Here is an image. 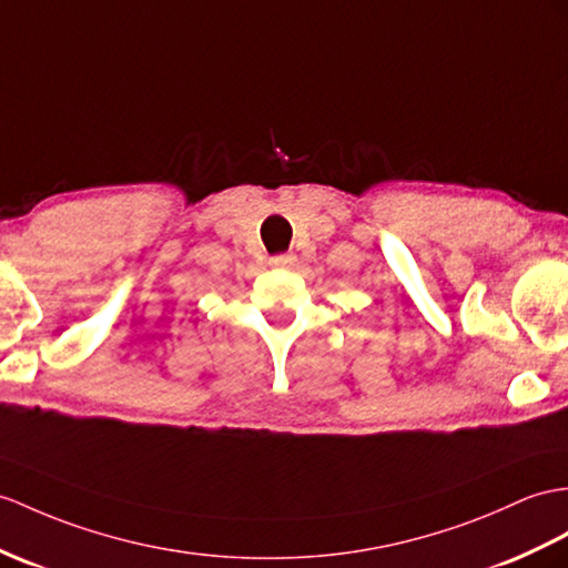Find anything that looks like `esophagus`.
<instances>
[{"label": "esophagus", "instance_id": "1", "mask_svg": "<svg viewBox=\"0 0 568 568\" xmlns=\"http://www.w3.org/2000/svg\"><path fill=\"white\" fill-rule=\"evenodd\" d=\"M294 262H296L294 253H280V255H272L270 257V265L272 267H292Z\"/></svg>", "mask_w": 568, "mask_h": 568}]
</instances>
